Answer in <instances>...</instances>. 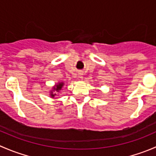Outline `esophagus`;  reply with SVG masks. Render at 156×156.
I'll list each match as a JSON object with an SVG mask.
<instances>
[{"instance_id":"esophagus-1","label":"esophagus","mask_w":156,"mask_h":156,"mask_svg":"<svg viewBox=\"0 0 156 156\" xmlns=\"http://www.w3.org/2000/svg\"><path fill=\"white\" fill-rule=\"evenodd\" d=\"M78 75H79V78H82V75H83V72H79V74H78Z\"/></svg>"}]
</instances>
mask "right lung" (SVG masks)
<instances>
[{"instance_id":"obj_1","label":"right lung","mask_w":156,"mask_h":156,"mask_svg":"<svg viewBox=\"0 0 156 156\" xmlns=\"http://www.w3.org/2000/svg\"><path fill=\"white\" fill-rule=\"evenodd\" d=\"M64 85V83L63 82H60V83H58L57 84L55 85V87H53V90L50 91V97H54L55 95H56V94H53V92H59V90H62V87Z\"/></svg>"}]
</instances>
